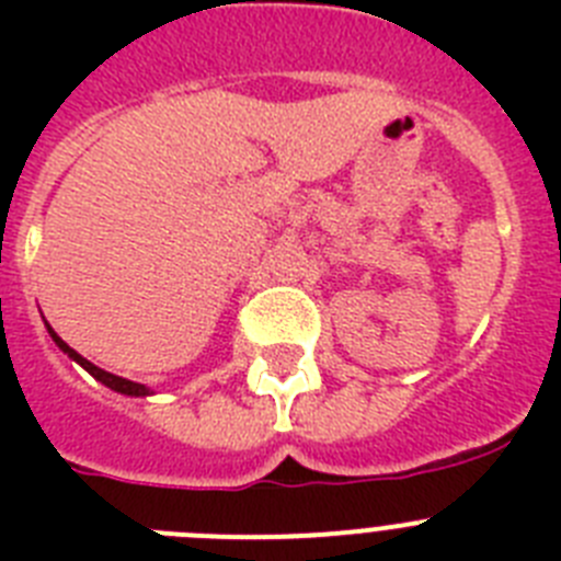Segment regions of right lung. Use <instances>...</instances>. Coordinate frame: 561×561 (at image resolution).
<instances>
[{"instance_id":"obj_1","label":"right lung","mask_w":561,"mask_h":561,"mask_svg":"<svg viewBox=\"0 0 561 561\" xmlns=\"http://www.w3.org/2000/svg\"><path fill=\"white\" fill-rule=\"evenodd\" d=\"M44 325H47V334L53 336V342H56L58 348H61L64 354L69 356V359L78 362V365H81V368L87 370V374L95 376V379L101 381V385L112 388L114 393H123V396H151V390H148L146 385H140V381H131V379H123V376H114V374H108V370H103V368H98V365H92V362H89V359H83V356L78 354L76 348H69L67 342H64L61 336L56 334V331L49 329V323H44Z\"/></svg>"}]
</instances>
